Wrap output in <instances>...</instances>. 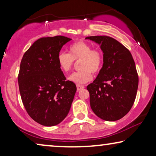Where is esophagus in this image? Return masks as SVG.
Segmentation results:
<instances>
[{
    "instance_id": "34e87169",
    "label": "esophagus",
    "mask_w": 156,
    "mask_h": 156,
    "mask_svg": "<svg viewBox=\"0 0 156 156\" xmlns=\"http://www.w3.org/2000/svg\"><path fill=\"white\" fill-rule=\"evenodd\" d=\"M84 88V86H82V85H76V89H77V91H80L81 89H83Z\"/></svg>"
}]
</instances>
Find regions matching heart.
I'll return each mask as SVG.
<instances>
[{"label": "heart", "mask_w": 156, "mask_h": 156, "mask_svg": "<svg viewBox=\"0 0 156 156\" xmlns=\"http://www.w3.org/2000/svg\"><path fill=\"white\" fill-rule=\"evenodd\" d=\"M79 62L80 71L73 72L69 76V80L80 84L91 80L92 74L101 71L104 62L103 54L97 49H92L91 44L80 40L72 44L69 48V54L60 52L57 55V62L59 69L65 72H69L74 65V61Z\"/></svg>", "instance_id": "b5f03b06"}]
</instances>
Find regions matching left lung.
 Masks as SVG:
<instances>
[{"instance_id": "obj_1", "label": "left lung", "mask_w": 156, "mask_h": 156, "mask_svg": "<svg viewBox=\"0 0 156 156\" xmlns=\"http://www.w3.org/2000/svg\"><path fill=\"white\" fill-rule=\"evenodd\" d=\"M100 44L104 64L96 80L87 87L90 106L100 119L114 121L126 115L136 99L138 76L130 51L113 37L89 36Z\"/></svg>"}]
</instances>
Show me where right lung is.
<instances>
[{"mask_svg":"<svg viewBox=\"0 0 156 156\" xmlns=\"http://www.w3.org/2000/svg\"><path fill=\"white\" fill-rule=\"evenodd\" d=\"M72 39L42 37L23 55L18 80L21 99L34 121L45 126L59 124L69 112L76 87L57 65V55Z\"/></svg>","mask_w":156,"mask_h":156,"instance_id":"1","label":"right lung"}]
</instances>
